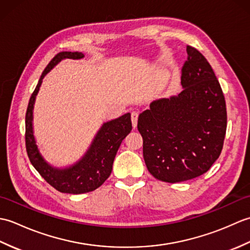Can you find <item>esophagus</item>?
<instances>
[{"mask_svg": "<svg viewBox=\"0 0 250 250\" xmlns=\"http://www.w3.org/2000/svg\"><path fill=\"white\" fill-rule=\"evenodd\" d=\"M137 118H139V114H137L136 111H133V113L131 114V120H132V125H133L134 129L137 125Z\"/></svg>", "mask_w": 250, "mask_h": 250, "instance_id": "1", "label": "esophagus"}]
</instances>
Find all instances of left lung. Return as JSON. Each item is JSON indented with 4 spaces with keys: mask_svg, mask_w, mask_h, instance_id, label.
Wrapping results in <instances>:
<instances>
[{
    "mask_svg": "<svg viewBox=\"0 0 250 250\" xmlns=\"http://www.w3.org/2000/svg\"><path fill=\"white\" fill-rule=\"evenodd\" d=\"M183 91L156 100L139 116L143 156L153 177L180 183L206 173L219 158L227 130L224 93L210 64L187 46Z\"/></svg>",
    "mask_w": 250,
    "mask_h": 250,
    "instance_id": "left-lung-1",
    "label": "left lung"
}]
</instances>
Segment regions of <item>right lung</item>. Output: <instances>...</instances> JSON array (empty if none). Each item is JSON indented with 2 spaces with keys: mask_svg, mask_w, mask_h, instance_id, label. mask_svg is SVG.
Masks as SVG:
<instances>
[{
  "mask_svg": "<svg viewBox=\"0 0 250 250\" xmlns=\"http://www.w3.org/2000/svg\"><path fill=\"white\" fill-rule=\"evenodd\" d=\"M83 57L84 55L78 51H62L56 55L42 74L34 92L31 95L25 114V147L32 166L47 183L63 193L81 194L99 188L109 177L114 159L121 142L132 130L130 113L104 122L95 134L88 150L77 162L70 167H54L42 156L34 137L33 109L43 78L62 60H78Z\"/></svg>",
  "mask_w": 250,
  "mask_h": 250,
  "instance_id": "1",
  "label": "right lung"
}]
</instances>
